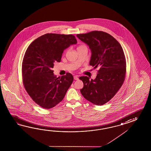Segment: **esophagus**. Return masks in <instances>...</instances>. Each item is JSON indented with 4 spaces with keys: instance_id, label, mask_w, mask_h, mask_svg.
<instances>
[{
    "instance_id": "esophagus-1",
    "label": "esophagus",
    "mask_w": 151,
    "mask_h": 151,
    "mask_svg": "<svg viewBox=\"0 0 151 151\" xmlns=\"http://www.w3.org/2000/svg\"><path fill=\"white\" fill-rule=\"evenodd\" d=\"M74 80H78V77L77 76H75L74 77Z\"/></svg>"
}]
</instances>
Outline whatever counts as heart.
<instances>
[{"label":"heart","mask_w":151,"mask_h":151,"mask_svg":"<svg viewBox=\"0 0 151 151\" xmlns=\"http://www.w3.org/2000/svg\"><path fill=\"white\" fill-rule=\"evenodd\" d=\"M80 46H79V47H80Z\"/></svg>","instance_id":"1"}]
</instances>
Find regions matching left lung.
Segmentation results:
<instances>
[{
    "label": "left lung",
    "mask_w": 151,
    "mask_h": 151,
    "mask_svg": "<svg viewBox=\"0 0 151 151\" xmlns=\"http://www.w3.org/2000/svg\"><path fill=\"white\" fill-rule=\"evenodd\" d=\"M76 36L91 49L90 65L99 69L94 80L80 77L83 83L80 92L89 101L103 105L115 96L125 80L126 60L123 48L114 37L102 31Z\"/></svg>",
    "instance_id": "1"
}]
</instances>
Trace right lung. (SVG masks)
<instances>
[{
    "mask_svg": "<svg viewBox=\"0 0 151 151\" xmlns=\"http://www.w3.org/2000/svg\"><path fill=\"white\" fill-rule=\"evenodd\" d=\"M76 43L73 35L47 33L37 38L27 49L22 62L23 83L31 98L41 107L55 106L72 84L71 74L57 77L52 68L54 63L60 62L64 50Z\"/></svg>",
    "mask_w": 151,
    "mask_h": 151,
    "instance_id": "add662e5",
    "label": "right lung"
}]
</instances>
